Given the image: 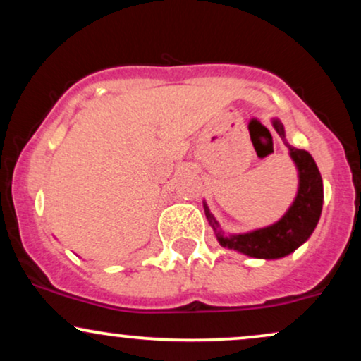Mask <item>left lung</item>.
Returning a JSON list of instances; mask_svg holds the SVG:
<instances>
[{"label": "left lung", "mask_w": 361, "mask_h": 361, "mask_svg": "<svg viewBox=\"0 0 361 361\" xmlns=\"http://www.w3.org/2000/svg\"><path fill=\"white\" fill-rule=\"evenodd\" d=\"M271 126L288 147V154L295 164L297 176H299L295 198L287 212L281 215L280 221L250 233L227 234L221 229L207 202H204L205 217L214 229L219 244L227 250H234L258 259H279L300 247L316 229L322 212V200H324L322 178L314 157L304 149L290 146L280 118H271Z\"/></svg>", "instance_id": "1"}]
</instances>
